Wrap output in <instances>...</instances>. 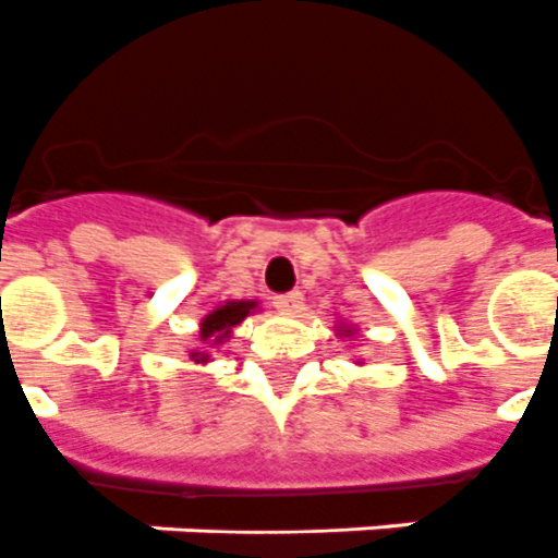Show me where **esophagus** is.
Returning <instances> with one entry per match:
<instances>
[{
	"mask_svg": "<svg viewBox=\"0 0 558 558\" xmlns=\"http://www.w3.org/2000/svg\"><path fill=\"white\" fill-rule=\"evenodd\" d=\"M276 311L279 314H288V316H296L302 314V307H305V296L300 291H291V293H279L274 300Z\"/></svg>",
	"mask_w": 558,
	"mask_h": 558,
	"instance_id": "obj_1",
	"label": "esophagus"
}]
</instances>
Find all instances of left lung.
I'll list each match as a JSON object with an SVG mask.
<instances>
[{
    "label": "left lung",
    "instance_id": "8db88e82",
    "mask_svg": "<svg viewBox=\"0 0 558 558\" xmlns=\"http://www.w3.org/2000/svg\"><path fill=\"white\" fill-rule=\"evenodd\" d=\"M345 333H349V331H345Z\"/></svg>",
    "mask_w": 558,
    "mask_h": 558
}]
</instances>
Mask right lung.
I'll list each match as a JSON object with an SVG mask.
<instances>
[{
    "label": "right lung",
    "mask_w": 558,
    "mask_h": 558,
    "mask_svg": "<svg viewBox=\"0 0 558 558\" xmlns=\"http://www.w3.org/2000/svg\"><path fill=\"white\" fill-rule=\"evenodd\" d=\"M256 307V302H225L221 307H216L213 314H207L202 319V342H207V349H216L221 342L233 333V328L242 323L244 316H251V311ZM195 363H207V351H193L190 354Z\"/></svg>",
    "instance_id": "add662e5"
}]
</instances>
